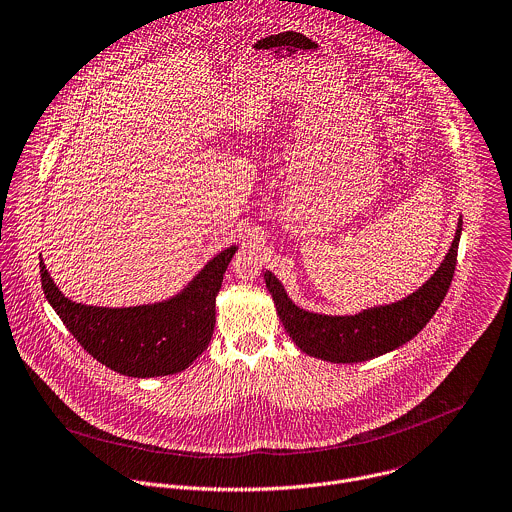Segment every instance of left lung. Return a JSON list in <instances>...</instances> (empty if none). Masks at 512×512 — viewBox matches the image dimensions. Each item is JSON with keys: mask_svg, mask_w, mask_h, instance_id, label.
Masks as SVG:
<instances>
[{"mask_svg": "<svg viewBox=\"0 0 512 512\" xmlns=\"http://www.w3.org/2000/svg\"><path fill=\"white\" fill-rule=\"evenodd\" d=\"M461 231L463 219H459L445 261L423 287L397 303L371 307L357 315L333 317L297 307L271 271H265V285L285 331L303 353L331 363L369 361L411 341L437 313L455 275Z\"/></svg>", "mask_w": 512, "mask_h": 512, "instance_id": "obj_1", "label": "left lung"}]
</instances>
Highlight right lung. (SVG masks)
I'll list each match as a JSON object with an SVG mask.
<instances>
[{
  "label": "right lung",
  "instance_id": "obj_1",
  "mask_svg": "<svg viewBox=\"0 0 512 512\" xmlns=\"http://www.w3.org/2000/svg\"><path fill=\"white\" fill-rule=\"evenodd\" d=\"M215 255L175 297L139 307H93L67 299L39 261L45 299L77 343L101 365L127 377L149 379L185 371L209 345L215 297L235 255Z\"/></svg>",
  "mask_w": 512,
  "mask_h": 512
}]
</instances>
